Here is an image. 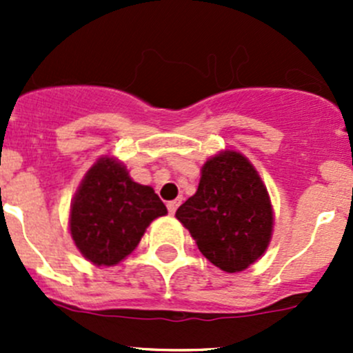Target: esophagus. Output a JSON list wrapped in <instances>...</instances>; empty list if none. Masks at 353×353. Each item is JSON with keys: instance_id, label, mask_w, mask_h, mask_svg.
Here are the masks:
<instances>
[{"instance_id": "34e87169", "label": "esophagus", "mask_w": 353, "mask_h": 353, "mask_svg": "<svg viewBox=\"0 0 353 353\" xmlns=\"http://www.w3.org/2000/svg\"><path fill=\"white\" fill-rule=\"evenodd\" d=\"M179 205H181V199H179V198H177V199H172V201L167 203V210H169L170 215H174V213H176L177 206H179Z\"/></svg>"}]
</instances>
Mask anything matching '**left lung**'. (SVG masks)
I'll return each mask as SVG.
<instances>
[{"label": "left lung", "instance_id": "left-lung-1", "mask_svg": "<svg viewBox=\"0 0 353 353\" xmlns=\"http://www.w3.org/2000/svg\"><path fill=\"white\" fill-rule=\"evenodd\" d=\"M176 219L201 254L227 273L258 261L273 234L268 190L248 157L236 150H222L203 163L196 193L177 208Z\"/></svg>", "mask_w": 353, "mask_h": 353}]
</instances>
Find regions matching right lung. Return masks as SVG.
I'll use <instances>...</instances> for the list:
<instances>
[{"instance_id":"obj_1","label":"right lung","mask_w":353,"mask_h":353,"mask_svg":"<svg viewBox=\"0 0 353 353\" xmlns=\"http://www.w3.org/2000/svg\"><path fill=\"white\" fill-rule=\"evenodd\" d=\"M167 208L154 188L134 183L119 159L102 155L87 170L70 206V234L95 266H114L137 249L147 227Z\"/></svg>"}]
</instances>
